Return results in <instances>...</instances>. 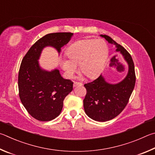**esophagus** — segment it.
<instances>
[{
    "label": "esophagus",
    "instance_id": "obj_1",
    "mask_svg": "<svg viewBox=\"0 0 155 155\" xmlns=\"http://www.w3.org/2000/svg\"><path fill=\"white\" fill-rule=\"evenodd\" d=\"M82 85H83L82 83H81V82H74V83H73V86H74V87H75V86H82Z\"/></svg>",
    "mask_w": 155,
    "mask_h": 155
}]
</instances>
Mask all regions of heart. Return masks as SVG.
I'll return each mask as SVG.
<instances>
[{"mask_svg": "<svg viewBox=\"0 0 155 155\" xmlns=\"http://www.w3.org/2000/svg\"><path fill=\"white\" fill-rule=\"evenodd\" d=\"M66 54L69 59H62L61 65L69 78L77 71V64H80L81 72L93 79L104 69L108 49L102 39H83L72 43Z\"/></svg>", "mask_w": 155, "mask_h": 155, "instance_id": "heart-1", "label": "heart"}]
</instances>
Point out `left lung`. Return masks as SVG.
I'll list each match as a JSON object with an SVG mask.
<instances>
[{
  "label": "left lung",
  "instance_id": "left-lung-1",
  "mask_svg": "<svg viewBox=\"0 0 155 155\" xmlns=\"http://www.w3.org/2000/svg\"><path fill=\"white\" fill-rule=\"evenodd\" d=\"M101 36L109 43H114L116 51L122 54L129 67L127 77L116 84L105 82L101 75L93 82L84 84L86 94L83 103L86 114L94 120L105 122L116 117L126 107L134 89L136 77L134 61L128 51L110 37L105 35ZM123 67L122 65L123 69Z\"/></svg>",
  "mask_w": 155,
  "mask_h": 155
}]
</instances>
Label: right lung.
I'll return each instance as SVG.
<instances>
[{
    "label": "right lung",
    "mask_w": 155,
    "mask_h": 155,
    "mask_svg": "<svg viewBox=\"0 0 155 155\" xmlns=\"http://www.w3.org/2000/svg\"><path fill=\"white\" fill-rule=\"evenodd\" d=\"M73 35L54 32L45 35L31 46L21 61L18 74L19 97L29 114L39 121H50L59 116L64 98L73 90V82L63 79L58 69H41L38 59L46 46H52L60 52Z\"/></svg>",
    "instance_id": "right-lung-1"
}]
</instances>
